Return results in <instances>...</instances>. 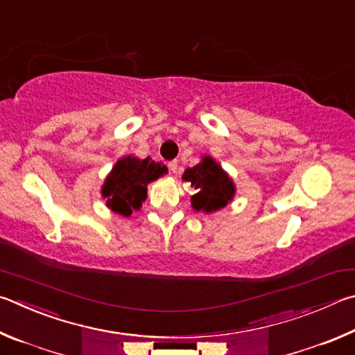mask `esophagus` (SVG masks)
Returning <instances> with one entry per match:
<instances>
[{"instance_id":"1","label":"esophagus","mask_w":355,"mask_h":355,"mask_svg":"<svg viewBox=\"0 0 355 355\" xmlns=\"http://www.w3.org/2000/svg\"><path fill=\"white\" fill-rule=\"evenodd\" d=\"M168 168H170V170H171L174 174H178V173H179V164H178V160L168 162Z\"/></svg>"}]
</instances>
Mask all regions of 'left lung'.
<instances>
[{
  "label": "left lung",
  "instance_id": "1",
  "mask_svg": "<svg viewBox=\"0 0 355 355\" xmlns=\"http://www.w3.org/2000/svg\"><path fill=\"white\" fill-rule=\"evenodd\" d=\"M182 179L198 190V193L191 196L195 210L215 212L227 206L235 193L232 181L212 157H204L201 164L185 170Z\"/></svg>",
  "mask_w": 355,
  "mask_h": 355
}]
</instances>
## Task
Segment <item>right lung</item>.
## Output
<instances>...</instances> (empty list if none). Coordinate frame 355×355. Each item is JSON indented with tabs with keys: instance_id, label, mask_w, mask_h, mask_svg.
I'll return each mask as SVG.
<instances>
[{
	"instance_id": "obj_1",
	"label": "right lung",
	"mask_w": 355,
	"mask_h": 355,
	"mask_svg": "<svg viewBox=\"0 0 355 355\" xmlns=\"http://www.w3.org/2000/svg\"><path fill=\"white\" fill-rule=\"evenodd\" d=\"M166 173V166L149 157H124L116 162L103 185V196L114 212L129 216L146 200V185Z\"/></svg>"
}]
</instances>
